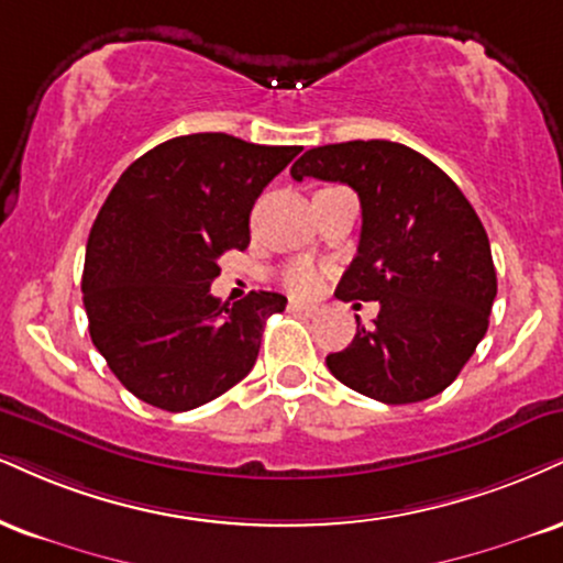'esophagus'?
<instances>
[{
  "label": "esophagus",
  "mask_w": 563,
  "mask_h": 563,
  "mask_svg": "<svg viewBox=\"0 0 563 563\" xmlns=\"http://www.w3.org/2000/svg\"><path fill=\"white\" fill-rule=\"evenodd\" d=\"M288 307L294 311H303V314H320L322 311L320 303H303V301H290Z\"/></svg>",
  "instance_id": "esophagus-1"
}]
</instances>
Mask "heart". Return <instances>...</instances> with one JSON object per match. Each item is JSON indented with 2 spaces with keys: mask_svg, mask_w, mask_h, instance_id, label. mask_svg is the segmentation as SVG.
Wrapping results in <instances>:
<instances>
[{
  "mask_svg": "<svg viewBox=\"0 0 563 563\" xmlns=\"http://www.w3.org/2000/svg\"><path fill=\"white\" fill-rule=\"evenodd\" d=\"M283 286L294 296H311L322 286V273L314 262L296 260L283 269Z\"/></svg>",
  "mask_w": 563,
  "mask_h": 563,
  "instance_id": "b5f03b06",
  "label": "heart"
}]
</instances>
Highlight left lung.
<instances>
[{"instance_id":"8db88e82","label":"left lung","mask_w":563,"mask_h":563,"mask_svg":"<svg viewBox=\"0 0 563 563\" xmlns=\"http://www.w3.org/2000/svg\"><path fill=\"white\" fill-rule=\"evenodd\" d=\"M294 180L346 183L362 201V235L338 283L341 301H380V311L328 369L362 396L417 404L438 396L487 333L498 280L490 241L449 175L396 141L309 148ZM358 307V303H354Z\"/></svg>"}]
</instances>
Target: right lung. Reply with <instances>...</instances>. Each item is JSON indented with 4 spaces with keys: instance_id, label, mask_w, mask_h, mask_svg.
<instances>
[{
    "instance_id": "1",
    "label": "right lung",
    "mask_w": 563,
    "mask_h": 563,
    "mask_svg": "<svg viewBox=\"0 0 563 563\" xmlns=\"http://www.w3.org/2000/svg\"><path fill=\"white\" fill-rule=\"evenodd\" d=\"M301 146L191 133L148 148L120 175L86 243L84 307L93 346L141 401L188 411L249 375L273 290L233 307L209 286L230 249L252 241L249 214Z\"/></svg>"
}]
</instances>
